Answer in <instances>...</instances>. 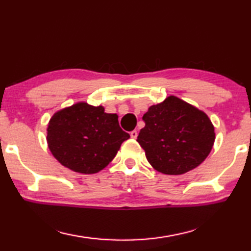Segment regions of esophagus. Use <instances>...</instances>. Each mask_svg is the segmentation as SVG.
<instances>
[{"mask_svg":"<svg viewBox=\"0 0 251 251\" xmlns=\"http://www.w3.org/2000/svg\"><path fill=\"white\" fill-rule=\"evenodd\" d=\"M130 135H131V138H132V139H137V137H138V131H137V130L131 131Z\"/></svg>","mask_w":251,"mask_h":251,"instance_id":"1","label":"esophagus"}]
</instances>
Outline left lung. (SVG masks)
I'll list each match as a JSON object with an SVG mask.
<instances>
[{"label": "left lung", "instance_id": "8db88e82", "mask_svg": "<svg viewBox=\"0 0 251 251\" xmlns=\"http://www.w3.org/2000/svg\"><path fill=\"white\" fill-rule=\"evenodd\" d=\"M137 141L157 172L184 174L203 163L212 151L215 129L204 111L170 96L144 113Z\"/></svg>", "mask_w": 251, "mask_h": 251}]
</instances>
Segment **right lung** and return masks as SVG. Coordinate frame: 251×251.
I'll use <instances>...</instances> for the list:
<instances>
[{
    "mask_svg": "<svg viewBox=\"0 0 251 251\" xmlns=\"http://www.w3.org/2000/svg\"><path fill=\"white\" fill-rule=\"evenodd\" d=\"M129 138L119 126L116 113L81 101L52 114L46 140L51 154L65 168L95 174L113 160Z\"/></svg>",
    "mask_w": 251,
    "mask_h": 251,
    "instance_id": "right-lung-1",
    "label": "right lung"
}]
</instances>
